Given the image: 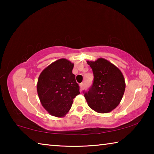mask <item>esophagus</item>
Segmentation results:
<instances>
[{
	"label": "esophagus",
	"instance_id": "34e87169",
	"mask_svg": "<svg viewBox=\"0 0 154 154\" xmlns=\"http://www.w3.org/2000/svg\"><path fill=\"white\" fill-rule=\"evenodd\" d=\"M79 86H80V88H81V91H82L83 90V88H84V83H80Z\"/></svg>",
	"mask_w": 154,
	"mask_h": 154
}]
</instances>
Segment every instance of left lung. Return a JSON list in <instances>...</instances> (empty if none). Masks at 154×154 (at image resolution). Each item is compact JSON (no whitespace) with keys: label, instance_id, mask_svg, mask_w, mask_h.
<instances>
[{"label":"left lung","instance_id":"obj_1","mask_svg":"<svg viewBox=\"0 0 154 154\" xmlns=\"http://www.w3.org/2000/svg\"><path fill=\"white\" fill-rule=\"evenodd\" d=\"M92 68L94 82L84 94L88 106L99 113H107L120 103L126 83L120 70L105 58L87 61Z\"/></svg>","mask_w":154,"mask_h":154}]
</instances>
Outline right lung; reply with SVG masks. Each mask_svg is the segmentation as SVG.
<instances>
[{
    "label": "right lung",
    "instance_id": "obj_1",
    "mask_svg": "<svg viewBox=\"0 0 154 154\" xmlns=\"http://www.w3.org/2000/svg\"><path fill=\"white\" fill-rule=\"evenodd\" d=\"M74 64L65 58L52 62L41 72L36 90L41 103L52 116L62 118L71 108L79 87L72 73Z\"/></svg>",
    "mask_w": 154,
    "mask_h": 154
}]
</instances>
